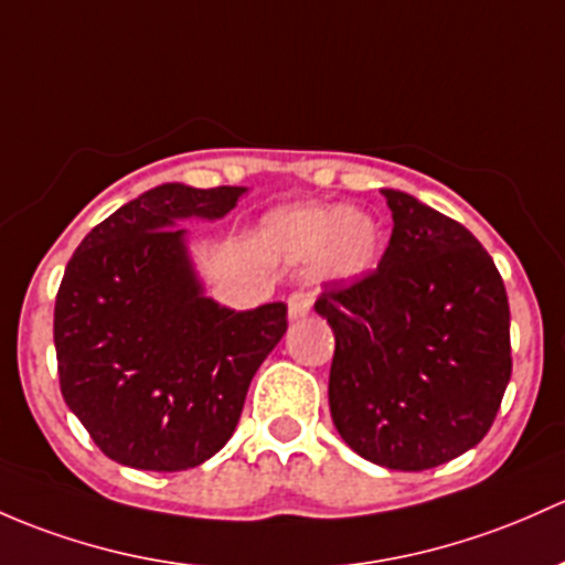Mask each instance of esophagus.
Here are the masks:
<instances>
[{"label": "esophagus", "mask_w": 565, "mask_h": 565, "mask_svg": "<svg viewBox=\"0 0 565 565\" xmlns=\"http://www.w3.org/2000/svg\"><path fill=\"white\" fill-rule=\"evenodd\" d=\"M289 319H302L308 311H311V295L308 292H292L287 298Z\"/></svg>", "instance_id": "esophagus-1"}]
</instances>
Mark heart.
<instances>
[{
	"instance_id": "1",
	"label": "heart",
	"mask_w": 565,
	"mask_h": 565,
	"mask_svg": "<svg viewBox=\"0 0 565 565\" xmlns=\"http://www.w3.org/2000/svg\"><path fill=\"white\" fill-rule=\"evenodd\" d=\"M259 243L270 257L284 263H311L335 281L365 276L379 257L376 218L349 205H289L265 216Z\"/></svg>"
}]
</instances>
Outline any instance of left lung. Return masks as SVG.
<instances>
[{
  "label": "left lung",
  "instance_id": "8db88e82",
  "mask_svg": "<svg viewBox=\"0 0 565 565\" xmlns=\"http://www.w3.org/2000/svg\"><path fill=\"white\" fill-rule=\"evenodd\" d=\"M371 276L317 300L335 335L330 414L343 441L392 471H425L490 430L512 376L509 300L482 243L397 189Z\"/></svg>",
  "mask_w": 565,
  "mask_h": 565
}]
</instances>
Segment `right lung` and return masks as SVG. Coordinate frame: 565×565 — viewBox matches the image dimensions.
<instances>
[{
  "mask_svg": "<svg viewBox=\"0 0 565 565\" xmlns=\"http://www.w3.org/2000/svg\"><path fill=\"white\" fill-rule=\"evenodd\" d=\"M246 186L162 183L75 248L53 311L64 403L110 460L186 471L241 419L254 373L287 332V306L233 311L207 298L186 218L227 216Z\"/></svg>",
  "mask_w": 565,
  "mask_h": 565,
  "instance_id": "1",
  "label": "right lung"
}]
</instances>
